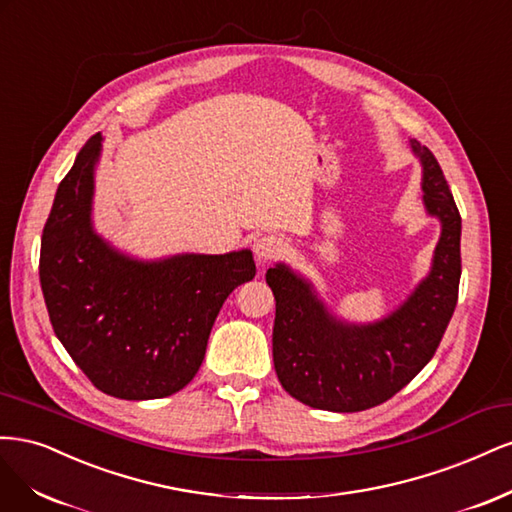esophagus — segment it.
Instances as JSON below:
<instances>
[{"instance_id":"esophagus-1","label":"esophagus","mask_w":512,"mask_h":512,"mask_svg":"<svg viewBox=\"0 0 512 512\" xmlns=\"http://www.w3.org/2000/svg\"><path fill=\"white\" fill-rule=\"evenodd\" d=\"M285 249H287L285 238H280L276 234L261 236L253 244V251H255V257L259 261V266H263V263H268V261L280 257V255L285 253Z\"/></svg>"}]
</instances>
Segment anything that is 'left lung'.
I'll return each mask as SVG.
<instances>
[{
    "label": "left lung",
    "mask_w": 512,
    "mask_h": 512,
    "mask_svg": "<svg viewBox=\"0 0 512 512\" xmlns=\"http://www.w3.org/2000/svg\"><path fill=\"white\" fill-rule=\"evenodd\" d=\"M421 161L427 217L440 223L432 268L383 319L336 317L306 276L276 263L266 280L276 300L272 355L280 385L306 406L359 412L393 398L430 361L457 304L461 217L436 157L410 140Z\"/></svg>",
    "instance_id": "8db88e82"
}]
</instances>
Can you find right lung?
<instances>
[{"label": "right lung", "instance_id": "1", "mask_svg": "<svg viewBox=\"0 0 512 512\" xmlns=\"http://www.w3.org/2000/svg\"><path fill=\"white\" fill-rule=\"evenodd\" d=\"M102 134L80 148L48 214L40 285L53 329L76 366L112 398L157 400L200 370L227 295L253 280L249 249L138 259L93 227Z\"/></svg>", "mask_w": 512, "mask_h": 512}]
</instances>
